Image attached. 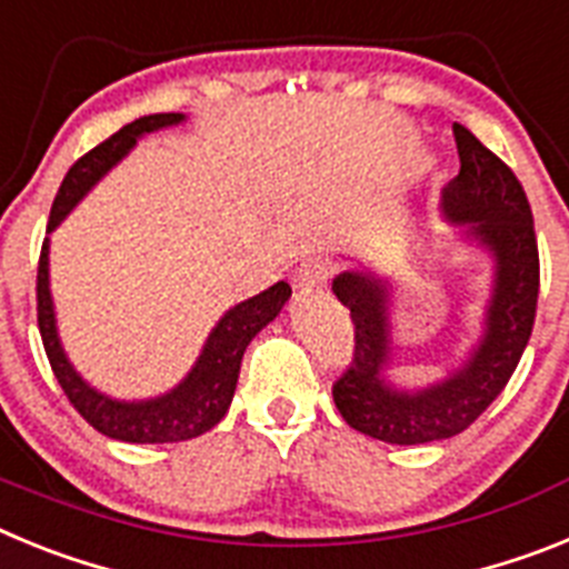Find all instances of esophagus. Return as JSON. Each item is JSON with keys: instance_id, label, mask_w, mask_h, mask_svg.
I'll list each match as a JSON object with an SVG mask.
<instances>
[{"instance_id": "esophagus-1", "label": "esophagus", "mask_w": 569, "mask_h": 569, "mask_svg": "<svg viewBox=\"0 0 569 569\" xmlns=\"http://www.w3.org/2000/svg\"><path fill=\"white\" fill-rule=\"evenodd\" d=\"M332 274V263L323 260V257H312V260H303L300 269L295 271V289L300 291H312L323 289L326 280Z\"/></svg>"}]
</instances>
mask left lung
Listing matches in <instances>:
<instances>
[{
	"instance_id": "obj_1",
	"label": "left lung",
	"mask_w": 569,
	"mask_h": 569,
	"mask_svg": "<svg viewBox=\"0 0 569 569\" xmlns=\"http://www.w3.org/2000/svg\"><path fill=\"white\" fill-rule=\"evenodd\" d=\"M461 171L441 189V214L492 260L481 335L456 369L427 387H395V286L372 271H340L332 291L355 323V358L332 395L343 421L383 443H432L463 432L496 401L532 335L538 246L521 182L472 131L452 126Z\"/></svg>"
}]
</instances>
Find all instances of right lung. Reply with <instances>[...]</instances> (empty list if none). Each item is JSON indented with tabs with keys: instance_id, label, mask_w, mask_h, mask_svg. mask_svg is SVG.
<instances>
[{
	"instance_id": "obj_1",
	"label": "right lung",
	"mask_w": 569,
	"mask_h": 569,
	"mask_svg": "<svg viewBox=\"0 0 569 569\" xmlns=\"http://www.w3.org/2000/svg\"><path fill=\"white\" fill-rule=\"evenodd\" d=\"M180 122H186V113H148V117H140V120L122 126L117 134L108 137L93 151H88L82 160L73 162L62 186H59L57 200H53L48 234L77 209L79 200L122 157H128V151L137 146V140H142L146 134H154V131H162V128L180 126ZM48 254H51V240L46 237L37 271V318L39 335H42V343H46L53 375H57L59 387L68 395L73 409L97 432L126 443L191 441V438L209 432L211 427L223 421V415L231 407V398H234L246 346L251 343V338L260 329H266L271 320L278 318L286 300L291 298V286L280 280V283L269 286V289L254 295V298L231 306L229 312L217 320V326L209 332L206 343H202L200 355H197L194 367L189 369V375L177 387L157 395V398L120 401V398L91 387L73 369L66 349H62L57 329V309H53L51 298V257Z\"/></svg>"
}]
</instances>
